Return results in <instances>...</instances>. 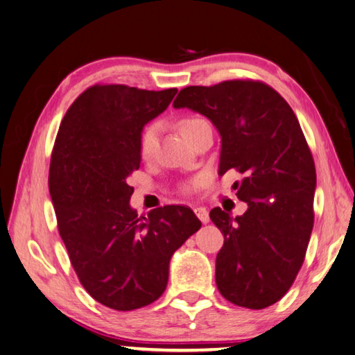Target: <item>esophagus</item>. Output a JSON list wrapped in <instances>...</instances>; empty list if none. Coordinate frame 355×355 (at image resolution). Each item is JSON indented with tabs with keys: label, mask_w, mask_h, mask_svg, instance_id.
I'll list each match as a JSON object with an SVG mask.
<instances>
[{
	"label": "esophagus",
	"mask_w": 355,
	"mask_h": 355,
	"mask_svg": "<svg viewBox=\"0 0 355 355\" xmlns=\"http://www.w3.org/2000/svg\"><path fill=\"white\" fill-rule=\"evenodd\" d=\"M195 213H196V216L199 218L200 223H202V224L209 223L210 216H209V211H207L205 207H195Z\"/></svg>",
	"instance_id": "esophagus-1"
}]
</instances>
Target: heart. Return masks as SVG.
<instances>
[{
  "label": "heart",
  "mask_w": 355,
  "mask_h": 355,
  "mask_svg": "<svg viewBox=\"0 0 355 355\" xmlns=\"http://www.w3.org/2000/svg\"><path fill=\"white\" fill-rule=\"evenodd\" d=\"M204 120L199 119V117H180L178 120V130L180 135L185 140H189L191 137L193 132L196 131V128L199 125H202ZM156 140H157V125L156 123H151L148 126H145L144 131L140 132V137H139V153H140V157L144 159H148L153 155V150H155V145H156ZM200 184V179H195L191 184L185 185L184 190L185 191H193L195 190V187H198Z\"/></svg>",
  "instance_id": "1"
}]
</instances>
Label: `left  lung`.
Wrapping results in <instances>:
<instances>
[{
    "label": "left lung",
    "mask_w": 355,
    "mask_h": 355,
    "mask_svg": "<svg viewBox=\"0 0 355 355\" xmlns=\"http://www.w3.org/2000/svg\"><path fill=\"white\" fill-rule=\"evenodd\" d=\"M175 108L211 120L220 136L219 176L244 175L236 196L247 204L233 218L210 211L224 235L216 257V286L247 309L277 303L302 269L313 227L315 164L289 103L257 80H227L180 89Z\"/></svg>",
    "instance_id": "left-lung-1"
}]
</instances>
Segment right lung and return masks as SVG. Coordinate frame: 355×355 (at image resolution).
<instances>
[{
    "instance_id": "obj_1",
    "label": "right lung",
    "mask_w": 355,
    "mask_h": 355,
    "mask_svg": "<svg viewBox=\"0 0 355 355\" xmlns=\"http://www.w3.org/2000/svg\"><path fill=\"white\" fill-rule=\"evenodd\" d=\"M178 89L94 85L66 111L53 144L49 193L60 236L86 292L106 307L135 311L162 295L170 259L200 220L184 205L137 216L126 182L139 170L144 126Z\"/></svg>"
}]
</instances>
